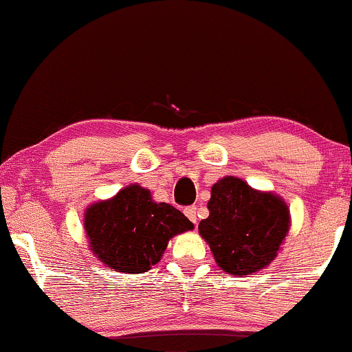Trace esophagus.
Segmentation results:
<instances>
[{"label": "esophagus", "mask_w": 352, "mask_h": 352, "mask_svg": "<svg viewBox=\"0 0 352 352\" xmlns=\"http://www.w3.org/2000/svg\"><path fill=\"white\" fill-rule=\"evenodd\" d=\"M184 213H186V217L194 223V225H197V207H194V205H190V207H186Z\"/></svg>", "instance_id": "34e87169"}]
</instances>
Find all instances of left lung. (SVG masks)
Returning a JSON list of instances; mask_svg holds the SVG:
<instances>
[{"label": "left lung", "mask_w": 352, "mask_h": 352, "mask_svg": "<svg viewBox=\"0 0 352 352\" xmlns=\"http://www.w3.org/2000/svg\"><path fill=\"white\" fill-rule=\"evenodd\" d=\"M210 215L199 223L213 257L230 275H249L267 267L289 230V210L280 197L254 190L226 176L212 187Z\"/></svg>", "instance_id": "8db88e82"}]
</instances>
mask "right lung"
Returning a JSON list of instances; mask_svg holds the SVG:
<instances>
[{
  "label": "right lung",
  "mask_w": 352,
  "mask_h": 352,
  "mask_svg": "<svg viewBox=\"0 0 352 352\" xmlns=\"http://www.w3.org/2000/svg\"><path fill=\"white\" fill-rule=\"evenodd\" d=\"M192 228L179 210L153 202L150 190L137 184L85 212L90 249L103 263L122 273L150 270L160 262L168 241Z\"/></svg>",
  "instance_id": "right-lung-1"
}]
</instances>
